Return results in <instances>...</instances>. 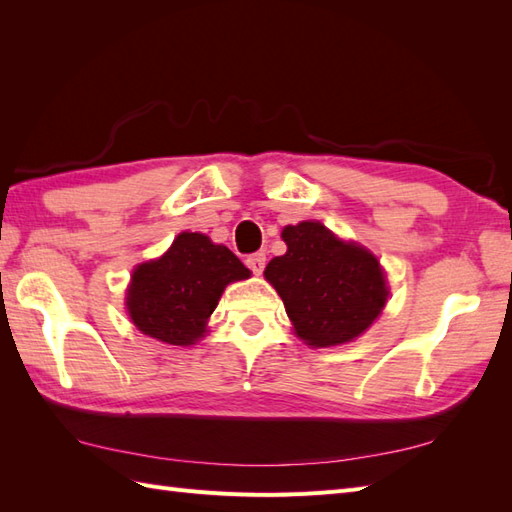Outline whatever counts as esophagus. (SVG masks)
Here are the masks:
<instances>
[{
	"label": "esophagus",
	"mask_w": 512,
	"mask_h": 512,
	"mask_svg": "<svg viewBox=\"0 0 512 512\" xmlns=\"http://www.w3.org/2000/svg\"><path fill=\"white\" fill-rule=\"evenodd\" d=\"M246 266L253 270L255 275H262L264 268H266V255L264 253H253L246 257Z\"/></svg>",
	"instance_id": "34e87169"
}]
</instances>
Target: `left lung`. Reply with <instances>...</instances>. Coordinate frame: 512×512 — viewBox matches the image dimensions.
Masks as SVG:
<instances>
[{"instance_id": "1", "label": "left lung", "mask_w": 512, "mask_h": 512, "mask_svg": "<svg viewBox=\"0 0 512 512\" xmlns=\"http://www.w3.org/2000/svg\"><path fill=\"white\" fill-rule=\"evenodd\" d=\"M286 255L270 259L266 279L284 301L295 332L312 347L341 345L363 334L385 308L378 259L341 242L321 222L286 226Z\"/></svg>"}]
</instances>
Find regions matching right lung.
<instances>
[{
	"label": "right lung",
	"mask_w": 512,
	"mask_h": 512,
	"mask_svg": "<svg viewBox=\"0 0 512 512\" xmlns=\"http://www.w3.org/2000/svg\"><path fill=\"white\" fill-rule=\"evenodd\" d=\"M250 270L202 233H180L160 259L140 264L127 290L136 328L169 345H191L206 332L224 288Z\"/></svg>",
	"instance_id": "1"
}]
</instances>
